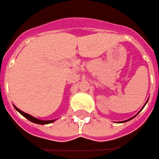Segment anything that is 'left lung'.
Segmentation results:
<instances>
[{
    "label": "left lung",
    "instance_id": "1",
    "mask_svg": "<svg viewBox=\"0 0 159 159\" xmlns=\"http://www.w3.org/2000/svg\"><path fill=\"white\" fill-rule=\"evenodd\" d=\"M130 120H131V119H130ZM125 121H128V120H125Z\"/></svg>",
    "mask_w": 159,
    "mask_h": 159
}]
</instances>
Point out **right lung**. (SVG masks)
I'll list each match as a JSON object with an SVG mask.
<instances>
[{"label":"right lung","instance_id":"obj_1","mask_svg":"<svg viewBox=\"0 0 159 159\" xmlns=\"http://www.w3.org/2000/svg\"><path fill=\"white\" fill-rule=\"evenodd\" d=\"M15 108H16V111H18V112L23 115V116H25L27 120H29L30 121H31V122H33V123H37V124H41V125H43V124H48V123H52V122H53L54 121V120H39V119H37V118L33 117V116H31V115H30V114H28V113H25V112H24L23 111H21V110H19L17 107H15Z\"/></svg>","mask_w":159,"mask_h":159}]
</instances>
